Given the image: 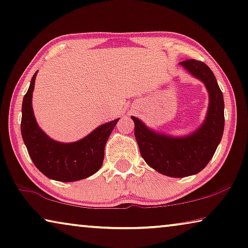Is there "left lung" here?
<instances>
[{
    "label": "left lung",
    "instance_id": "8db88e82",
    "mask_svg": "<svg viewBox=\"0 0 248 248\" xmlns=\"http://www.w3.org/2000/svg\"><path fill=\"white\" fill-rule=\"evenodd\" d=\"M191 75L201 79L208 90L209 107L205 123L193 135L171 138L135 121V136L140 154L151 168L169 177H186L199 172L212 159L224 132V98L212 70L204 62L188 59L180 62Z\"/></svg>",
    "mask_w": 248,
    "mask_h": 248
}]
</instances>
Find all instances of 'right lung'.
Here are the masks:
<instances>
[{"instance_id": "obj_1", "label": "right lung", "mask_w": 248, "mask_h": 248, "mask_svg": "<svg viewBox=\"0 0 248 248\" xmlns=\"http://www.w3.org/2000/svg\"><path fill=\"white\" fill-rule=\"evenodd\" d=\"M35 77L36 72L23 98L21 120L22 138L33 164L47 178L58 182H76L93 175L102 166L106 142L119 119L100 125L77 142L54 141L39 128L33 114Z\"/></svg>"}]
</instances>
